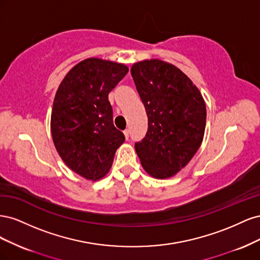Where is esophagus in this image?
<instances>
[{"label": "esophagus", "instance_id": "esophagus-1", "mask_svg": "<svg viewBox=\"0 0 260 260\" xmlns=\"http://www.w3.org/2000/svg\"><path fill=\"white\" fill-rule=\"evenodd\" d=\"M123 135H124V138L128 140V139H129V135H130V131H129L128 129H125V130L123 131Z\"/></svg>", "mask_w": 260, "mask_h": 260}]
</instances>
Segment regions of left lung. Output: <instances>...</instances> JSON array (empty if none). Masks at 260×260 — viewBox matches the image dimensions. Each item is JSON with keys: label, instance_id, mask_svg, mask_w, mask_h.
Instances as JSON below:
<instances>
[{"label": "left lung", "instance_id": "8db88e82", "mask_svg": "<svg viewBox=\"0 0 260 260\" xmlns=\"http://www.w3.org/2000/svg\"><path fill=\"white\" fill-rule=\"evenodd\" d=\"M131 75L148 117L141 165L155 179L176 176L200 148L206 125L202 93L182 70L158 58L137 61Z\"/></svg>", "mask_w": 260, "mask_h": 260}]
</instances>
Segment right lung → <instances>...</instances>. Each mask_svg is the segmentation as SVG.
Instances as JSON below:
<instances>
[{"mask_svg":"<svg viewBox=\"0 0 260 260\" xmlns=\"http://www.w3.org/2000/svg\"><path fill=\"white\" fill-rule=\"evenodd\" d=\"M128 66L98 57L75 65L54 98L51 133L66 166L91 181L105 177L124 141L113 123L108 93L128 73Z\"/></svg>","mask_w":260,"mask_h":260,"instance_id":"add662e5","label":"right lung"}]
</instances>
